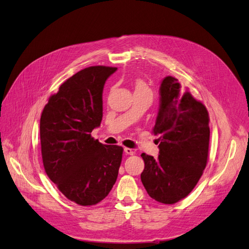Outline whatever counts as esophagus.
Wrapping results in <instances>:
<instances>
[{
    "label": "esophagus",
    "mask_w": 249,
    "mask_h": 249,
    "mask_svg": "<svg viewBox=\"0 0 249 249\" xmlns=\"http://www.w3.org/2000/svg\"><path fill=\"white\" fill-rule=\"evenodd\" d=\"M124 152L125 153V155H133V154H134L133 149H131V148H129V147H124Z\"/></svg>",
    "instance_id": "esophagus-1"
}]
</instances>
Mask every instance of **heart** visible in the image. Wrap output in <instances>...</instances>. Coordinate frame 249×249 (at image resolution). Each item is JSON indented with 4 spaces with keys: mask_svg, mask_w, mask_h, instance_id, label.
<instances>
[{
    "mask_svg": "<svg viewBox=\"0 0 249 249\" xmlns=\"http://www.w3.org/2000/svg\"><path fill=\"white\" fill-rule=\"evenodd\" d=\"M135 88H136V90H141V89H147L145 83L141 81V80H138L136 82V84H135Z\"/></svg>",
    "mask_w": 249,
    "mask_h": 249,
    "instance_id": "1",
    "label": "heart"
}]
</instances>
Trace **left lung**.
<instances>
[{
    "mask_svg": "<svg viewBox=\"0 0 249 249\" xmlns=\"http://www.w3.org/2000/svg\"><path fill=\"white\" fill-rule=\"evenodd\" d=\"M154 126L159 156L143 153L141 182L155 200L171 205L186 197L205 170L210 140L206 107L171 76L161 81Z\"/></svg>",
    "mask_w": 249,
    "mask_h": 249,
    "instance_id": "8db88e82",
    "label": "left lung"
}]
</instances>
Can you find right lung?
<instances>
[{
  "instance_id": "obj_1",
  "label": "right lung",
  "mask_w": 249,
  "mask_h": 249,
  "mask_svg": "<svg viewBox=\"0 0 249 249\" xmlns=\"http://www.w3.org/2000/svg\"><path fill=\"white\" fill-rule=\"evenodd\" d=\"M116 67L90 66L52 95L40 117L43 166L58 189L80 206H92L111 191L123 147L91 137L103 118V90Z\"/></svg>"
}]
</instances>
